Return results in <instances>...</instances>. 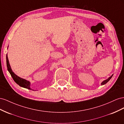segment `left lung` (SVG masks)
Masks as SVG:
<instances>
[{"instance_id":"1","label":"left lung","mask_w":124,"mask_h":124,"mask_svg":"<svg viewBox=\"0 0 124 124\" xmlns=\"http://www.w3.org/2000/svg\"><path fill=\"white\" fill-rule=\"evenodd\" d=\"M113 75H112L111 76H110L109 77H108L107 79H106V80H105L103 81V82H102V83H101V85H105V84H107V83L108 82V81L111 79V78L112 77Z\"/></svg>"}]
</instances>
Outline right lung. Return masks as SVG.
Instances as JSON below:
<instances>
[{
	"instance_id": "right-lung-1",
	"label": "right lung",
	"mask_w": 124,
	"mask_h": 124,
	"mask_svg": "<svg viewBox=\"0 0 124 124\" xmlns=\"http://www.w3.org/2000/svg\"><path fill=\"white\" fill-rule=\"evenodd\" d=\"M6 62H7V69H8V70L10 73V75H11V76H12L14 81H15L17 85H19L21 87L26 88V89H30V90L31 89L30 88L31 83L29 81L26 80V79L22 78L17 76L12 71V70H11V66H10L9 64V60L8 58V56H7V54L6 55Z\"/></svg>"
}]
</instances>
